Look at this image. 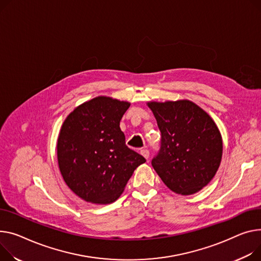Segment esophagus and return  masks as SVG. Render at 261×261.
Returning a JSON list of instances; mask_svg holds the SVG:
<instances>
[{"label":"esophagus","instance_id":"1","mask_svg":"<svg viewBox=\"0 0 261 261\" xmlns=\"http://www.w3.org/2000/svg\"><path fill=\"white\" fill-rule=\"evenodd\" d=\"M141 154L144 156L146 160H148L149 159V155H150V152L147 149H143V150H141Z\"/></svg>","mask_w":261,"mask_h":261}]
</instances>
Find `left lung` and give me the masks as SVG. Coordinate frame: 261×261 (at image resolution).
Masks as SVG:
<instances>
[{
  "label": "left lung",
  "mask_w": 261,
  "mask_h": 261,
  "mask_svg": "<svg viewBox=\"0 0 261 261\" xmlns=\"http://www.w3.org/2000/svg\"><path fill=\"white\" fill-rule=\"evenodd\" d=\"M162 133L152 166L173 192L191 195L215 176L222 156L221 134L211 116L193 101H149Z\"/></svg>",
  "instance_id": "8db88e82"
}]
</instances>
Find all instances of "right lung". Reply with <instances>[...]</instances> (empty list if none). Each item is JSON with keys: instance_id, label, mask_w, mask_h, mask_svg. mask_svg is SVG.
Returning a JSON list of instances; mask_svg holds the SVG:
<instances>
[{"instance_id": "add662e5", "label": "right lung", "mask_w": 261, "mask_h": 261, "mask_svg": "<svg viewBox=\"0 0 261 261\" xmlns=\"http://www.w3.org/2000/svg\"><path fill=\"white\" fill-rule=\"evenodd\" d=\"M130 102L97 96L69 114L58 138V162L66 185L82 199L115 201L134 170L146 162L126 146L119 121Z\"/></svg>"}]
</instances>
